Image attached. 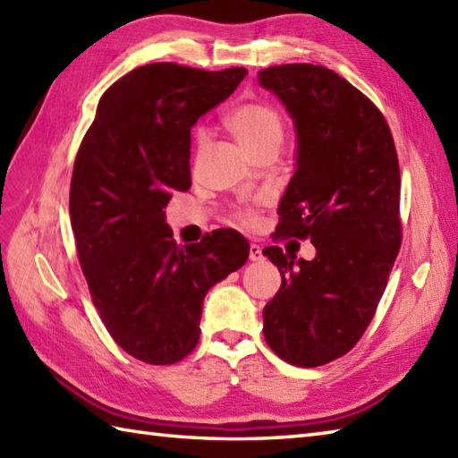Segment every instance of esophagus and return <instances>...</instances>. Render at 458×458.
<instances>
[{
  "label": "esophagus",
  "mask_w": 458,
  "mask_h": 458,
  "mask_svg": "<svg viewBox=\"0 0 458 458\" xmlns=\"http://www.w3.org/2000/svg\"><path fill=\"white\" fill-rule=\"evenodd\" d=\"M264 259V251H261V248L258 244H251L250 246V261H261Z\"/></svg>",
  "instance_id": "esophagus-1"
}]
</instances>
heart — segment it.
Wrapping results in <instances>:
<instances>
[{
	"label": "heart",
	"mask_w": 458,
	"mask_h": 458,
	"mask_svg": "<svg viewBox=\"0 0 458 458\" xmlns=\"http://www.w3.org/2000/svg\"><path fill=\"white\" fill-rule=\"evenodd\" d=\"M226 125L250 155L266 149L269 145H279L281 131H284L279 112L271 104L261 100H246L234 106L226 114ZM197 140L199 143L204 141V131L197 133ZM234 220L242 226H251L258 220V212L254 208L238 210Z\"/></svg>",
	"instance_id": "heart-1"
}]
</instances>
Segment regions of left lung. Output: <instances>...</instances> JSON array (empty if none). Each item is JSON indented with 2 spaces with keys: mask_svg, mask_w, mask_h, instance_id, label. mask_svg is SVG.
Instances as JSON below:
<instances>
[{
  "mask_svg": "<svg viewBox=\"0 0 458 458\" xmlns=\"http://www.w3.org/2000/svg\"><path fill=\"white\" fill-rule=\"evenodd\" d=\"M297 128V171L274 240H310L315 259L264 250L281 287L264 336L285 362L317 368L352 350L374 318L402 246L400 163L384 114L335 71L279 64L258 72Z\"/></svg>",
  "mask_w": 458,
  "mask_h": 458,
  "instance_id": "obj_1",
  "label": "left lung"
}]
</instances>
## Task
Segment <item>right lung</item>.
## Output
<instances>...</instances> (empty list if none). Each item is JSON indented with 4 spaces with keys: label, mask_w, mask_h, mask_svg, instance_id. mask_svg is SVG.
I'll return each mask as SVG.
<instances>
[{
    "label": "right lung",
    "mask_w": 458,
    "mask_h": 458,
    "mask_svg": "<svg viewBox=\"0 0 458 458\" xmlns=\"http://www.w3.org/2000/svg\"><path fill=\"white\" fill-rule=\"evenodd\" d=\"M246 74L133 68L102 94L76 153L71 224L82 274L115 344L145 364L189 356L207 291L248 261V240L232 228L177 246L163 212L191 187V128Z\"/></svg>",
    "instance_id": "right-lung-1"
}]
</instances>
